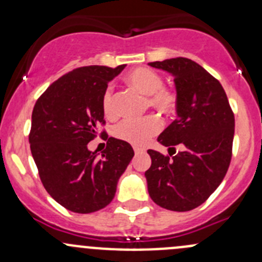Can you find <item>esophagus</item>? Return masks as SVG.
<instances>
[{
	"mask_svg": "<svg viewBox=\"0 0 262 262\" xmlns=\"http://www.w3.org/2000/svg\"><path fill=\"white\" fill-rule=\"evenodd\" d=\"M144 148H141V147H134V152L137 153V155H138V153H143L144 152Z\"/></svg>",
	"mask_w": 262,
	"mask_h": 262,
	"instance_id": "34e87169",
	"label": "esophagus"
}]
</instances>
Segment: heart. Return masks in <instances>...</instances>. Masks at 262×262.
<instances>
[{"label": "heart", "mask_w": 262, "mask_h": 262, "mask_svg": "<svg viewBox=\"0 0 262 262\" xmlns=\"http://www.w3.org/2000/svg\"><path fill=\"white\" fill-rule=\"evenodd\" d=\"M126 83L137 92L146 96V109H153L162 115L175 114L179 107V94L172 87L163 86V77L150 68L139 67L126 76ZM101 109L105 118L116 116L114 95L107 87L101 97ZM162 128V123L155 115H148L141 120H124L115 125L113 134L119 141L132 146L143 147Z\"/></svg>", "instance_id": "b5f03b06"}]
</instances>
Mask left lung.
<instances>
[{
  "label": "left lung",
  "instance_id": "left-lung-1",
  "mask_svg": "<svg viewBox=\"0 0 262 262\" xmlns=\"http://www.w3.org/2000/svg\"><path fill=\"white\" fill-rule=\"evenodd\" d=\"M149 66L172 73L179 94V118L157 141L178 155L148 149V192L165 209L187 212L202 205L228 171L234 136V114L221 82L189 58L178 57Z\"/></svg>",
  "mask_w": 262,
  "mask_h": 262
}]
</instances>
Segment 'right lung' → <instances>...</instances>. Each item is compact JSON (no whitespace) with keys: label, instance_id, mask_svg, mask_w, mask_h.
<instances>
[{"label":"right lung","instance_id":"obj_1","mask_svg":"<svg viewBox=\"0 0 262 262\" xmlns=\"http://www.w3.org/2000/svg\"><path fill=\"white\" fill-rule=\"evenodd\" d=\"M125 64L86 66L66 73L40 95L31 114V155L48 194L66 209L87 214L115 196L116 184L134 156L129 143L105 136L101 158L87 143L106 124L101 97ZM106 134L105 129L100 137Z\"/></svg>","mask_w":262,"mask_h":262}]
</instances>
